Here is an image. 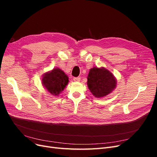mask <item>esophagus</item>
I'll return each instance as SVG.
<instances>
[{
    "mask_svg": "<svg viewBox=\"0 0 157 157\" xmlns=\"http://www.w3.org/2000/svg\"><path fill=\"white\" fill-rule=\"evenodd\" d=\"M73 80L75 82H79L80 80V77H75V78H73Z\"/></svg>",
    "mask_w": 157,
    "mask_h": 157,
    "instance_id": "obj_1",
    "label": "esophagus"
}]
</instances>
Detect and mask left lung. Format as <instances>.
I'll use <instances>...</instances> for the list:
<instances>
[{"label":"left lung","instance_id":"left-lung-1","mask_svg":"<svg viewBox=\"0 0 157 157\" xmlns=\"http://www.w3.org/2000/svg\"><path fill=\"white\" fill-rule=\"evenodd\" d=\"M87 84L95 97L101 98L107 96L116 88L117 80L104 67H93L89 71Z\"/></svg>","mask_w":157,"mask_h":157}]
</instances>
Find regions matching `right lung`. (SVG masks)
<instances>
[{"label":"right lung","instance_id":"obj_1","mask_svg":"<svg viewBox=\"0 0 157 157\" xmlns=\"http://www.w3.org/2000/svg\"><path fill=\"white\" fill-rule=\"evenodd\" d=\"M69 82V78L63 71L55 68L42 76V84L53 96H58Z\"/></svg>","mask_w":157,"mask_h":157}]
</instances>
